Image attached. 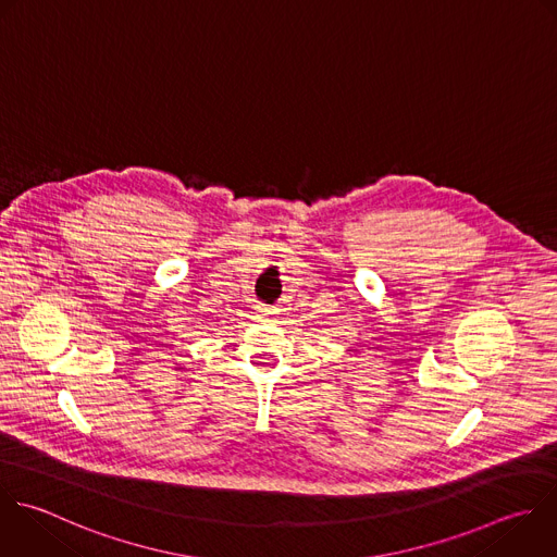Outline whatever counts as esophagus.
Masks as SVG:
<instances>
[{"mask_svg": "<svg viewBox=\"0 0 557 557\" xmlns=\"http://www.w3.org/2000/svg\"><path fill=\"white\" fill-rule=\"evenodd\" d=\"M263 313H265V315H270V313H276V311H274V309H263Z\"/></svg>", "mask_w": 557, "mask_h": 557, "instance_id": "esophagus-1", "label": "esophagus"}]
</instances>
